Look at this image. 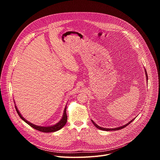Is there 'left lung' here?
I'll use <instances>...</instances> for the list:
<instances>
[{
  "instance_id": "8db88e82",
  "label": "left lung",
  "mask_w": 160,
  "mask_h": 160,
  "mask_svg": "<svg viewBox=\"0 0 160 160\" xmlns=\"http://www.w3.org/2000/svg\"><path fill=\"white\" fill-rule=\"evenodd\" d=\"M145 72H146V79H147V81H148V74H147V72H146V70H145ZM134 120V119H133ZM133 120H132L130 122H129L128 123H127L126 125H123V126H121V127H117V128H103V127H99V125H98L96 123H95V122H94V121H92V123L94 125V126L96 127H97L98 129H100V130H104V131H112V130H120V129H122V128H125V127H127L128 125H129L132 122H133Z\"/></svg>"
}]
</instances>
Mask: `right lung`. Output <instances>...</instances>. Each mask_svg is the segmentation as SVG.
Returning a JSON list of instances; mask_svg holds the SVG:
<instances>
[{
    "mask_svg": "<svg viewBox=\"0 0 160 160\" xmlns=\"http://www.w3.org/2000/svg\"><path fill=\"white\" fill-rule=\"evenodd\" d=\"M15 108H16V110L18 114V115L19 116V117L23 120L25 122H26L27 124H28L30 126H31L32 128L38 130V131H40L42 132H45V133H48V132H56V131H58L59 130H60L61 128H62L66 123L67 122V115H66V108H64V112H63V115H62V118L61 119V120L57 123L56 125H54L52 126H49V127H42V126H38V125H34L29 122H28L27 120H26L23 117H22V115L20 114L19 110L18 109L17 107L15 106Z\"/></svg>",
    "mask_w": 160,
    "mask_h": 160,
    "instance_id": "add662e5",
    "label": "right lung"
}]
</instances>
